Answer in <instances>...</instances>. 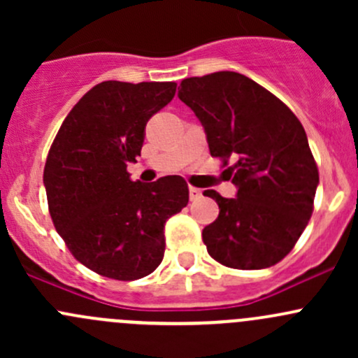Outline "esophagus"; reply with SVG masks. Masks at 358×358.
Masks as SVG:
<instances>
[{
    "mask_svg": "<svg viewBox=\"0 0 358 358\" xmlns=\"http://www.w3.org/2000/svg\"><path fill=\"white\" fill-rule=\"evenodd\" d=\"M201 196H202V190H201V189H196V187H189V197H190V201L201 199Z\"/></svg>",
    "mask_w": 358,
    "mask_h": 358,
    "instance_id": "obj_1",
    "label": "esophagus"
}]
</instances>
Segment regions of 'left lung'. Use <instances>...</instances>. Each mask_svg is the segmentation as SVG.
Segmentation results:
<instances>
[{"label": "left lung", "mask_w": 358, "mask_h": 358, "mask_svg": "<svg viewBox=\"0 0 358 358\" xmlns=\"http://www.w3.org/2000/svg\"><path fill=\"white\" fill-rule=\"evenodd\" d=\"M178 96L206 131L209 152L237 187L227 199L216 190L220 215L202 230L211 258L230 268L259 270L294 248L313 211L319 169L301 122L275 95L239 72L187 78Z\"/></svg>", "instance_id": "obj_1"}]
</instances>
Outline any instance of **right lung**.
I'll use <instances>...</instances> for the list:
<instances>
[{"label": "right lung", "instance_id": "1", "mask_svg": "<svg viewBox=\"0 0 358 358\" xmlns=\"http://www.w3.org/2000/svg\"><path fill=\"white\" fill-rule=\"evenodd\" d=\"M176 83L103 81L64 119L43 173L50 215L74 258L115 280H136L164 256V225L189 202L182 176L133 182L147 121Z\"/></svg>", "mask_w": 358, "mask_h": 358}]
</instances>
